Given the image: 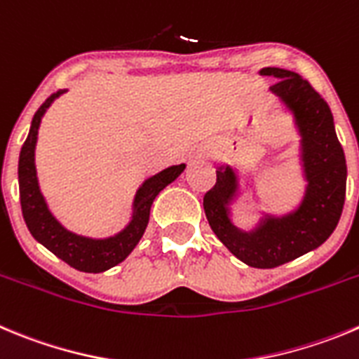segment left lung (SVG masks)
<instances>
[{
	"mask_svg": "<svg viewBox=\"0 0 359 359\" xmlns=\"http://www.w3.org/2000/svg\"><path fill=\"white\" fill-rule=\"evenodd\" d=\"M259 74L278 78L271 90L294 114L301 135L302 172L308 182L304 197L294 212L265 215L258 228L242 231L229 219L238 177L226 165L217 170L215 187L205 194L203 206L217 238L240 262L255 269H274L317 249L334 231L345 203L347 163L324 97L294 71L265 67Z\"/></svg>",
	"mask_w": 359,
	"mask_h": 359,
	"instance_id": "1",
	"label": "left lung"
}]
</instances>
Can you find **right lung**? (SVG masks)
Returning a JSON list of instances; mask_svg holds the SVG:
<instances>
[{
    "label": "right lung",
    "instance_id": "right-lung-1",
    "mask_svg": "<svg viewBox=\"0 0 359 359\" xmlns=\"http://www.w3.org/2000/svg\"><path fill=\"white\" fill-rule=\"evenodd\" d=\"M65 90H58L41 104L34 115L29 133L19 154V196H21V210L29 233L46 249L64 259L67 265L81 272H104L123 262L139 244L149 222L151 205L154 197L162 192L169 183H172L185 170V163L163 169L142 183L133 201V215L130 224L110 238H88L69 231L49 212L46 199L39 189L37 169H35V144H37L39 126L42 115L49 104L62 96Z\"/></svg>",
    "mask_w": 359,
    "mask_h": 359
}]
</instances>
